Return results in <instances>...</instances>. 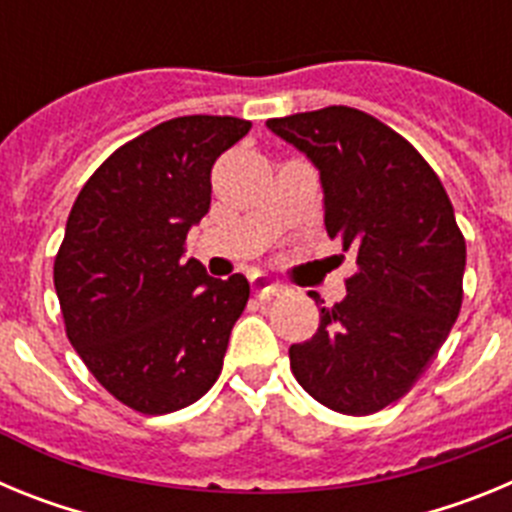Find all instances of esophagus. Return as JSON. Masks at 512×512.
Instances as JSON below:
<instances>
[{
  "label": "esophagus",
  "mask_w": 512,
  "mask_h": 512,
  "mask_svg": "<svg viewBox=\"0 0 512 512\" xmlns=\"http://www.w3.org/2000/svg\"><path fill=\"white\" fill-rule=\"evenodd\" d=\"M251 287L259 300H271V297H277L279 292H282V287H279L277 282H271L269 277H264V274H256V277H251Z\"/></svg>",
  "instance_id": "obj_1"
}]
</instances>
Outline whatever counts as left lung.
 <instances>
[{
    "mask_svg": "<svg viewBox=\"0 0 512 512\" xmlns=\"http://www.w3.org/2000/svg\"><path fill=\"white\" fill-rule=\"evenodd\" d=\"M266 125L320 169L325 230L359 266L289 366L325 408L372 415L418 382L459 318L467 241L454 205L431 164L366 112L333 104Z\"/></svg>",
    "mask_w": 512,
    "mask_h": 512,
    "instance_id": "8db88e82",
    "label": "left lung"
}]
</instances>
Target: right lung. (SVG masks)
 <instances>
[{
    "label": "right lung",
    "instance_id": "add662e5",
    "mask_svg": "<svg viewBox=\"0 0 512 512\" xmlns=\"http://www.w3.org/2000/svg\"><path fill=\"white\" fill-rule=\"evenodd\" d=\"M248 130L241 117L161 122L117 148L71 207L53 264L66 336L104 390L143 415L187 408L223 372L251 287L182 256L210 210L212 164Z\"/></svg>",
    "mask_w": 512,
    "mask_h": 512
}]
</instances>
